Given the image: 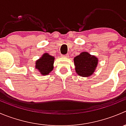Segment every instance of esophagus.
Instances as JSON below:
<instances>
[{
	"instance_id": "1",
	"label": "esophagus",
	"mask_w": 126,
	"mask_h": 126,
	"mask_svg": "<svg viewBox=\"0 0 126 126\" xmlns=\"http://www.w3.org/2000/svg\"><path fill=\"white\" fill-rule=\"evenodd\" d=\"M68 55H62V57H64V58H68Z\"/></svg>"
}]
</instances>
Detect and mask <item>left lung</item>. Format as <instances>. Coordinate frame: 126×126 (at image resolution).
<instances>
[{"mask_svg": "<svg viewBox=\"0 0 126 126\" xmlns=\"http://www.w3.org/2000/svg\"><path fill=\"white\" fill-rule=\"evenodd\" d=\"M75 71L81 77H90L95 71L98 63V58L87 52H82L74 58Z\"/></svg>", "mask_w": 126, "mask_h": 126, "instance_id": "8db88e82", "label": "left lung"}]
</instances>
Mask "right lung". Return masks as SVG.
Returning a JSON list of instances; mask_svg holds the SVG:
<instances>
[{
  "label": "right lung",
  "mask_w": 126,
  "mask_h": 126,
  "mask_svg": "<svg viewBox=\"0 0 126 126\" xmlns=\"http://www.w3.org/2000/svg\"><path fill=\"white\" fill-rule=\"evenodd\" d=\"M55 57L45 53L36 61L35 68L42 76H47L53 70Z\"/></svg>",
  "instance_id": "1"
}]
</instances>
